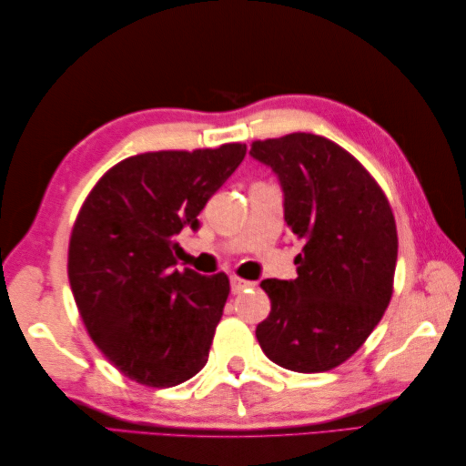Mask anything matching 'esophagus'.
<instances>
[{
  "label": "esophagus",
  "mask_w": 466,
  "mask_h": 466,
  "mask_svg": "<svg viewBox=\"0 0 466 466\" xmlns=\"http://www.w3.org/2000/svg\"><path fill=\"white\" fill-rule=\"evenodd\" d=\"M254 282H248V280H242L238 279V276H230V289H232V294H240L242 290L246 289H252Z\"/></svg>",
  "instance_id": "1"
}]
</instances>
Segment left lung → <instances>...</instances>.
I'll list each match as a JSON object with an SVG mask.
<instances>
[{
    "instance_id": "obj_1",
    "label": "left lung",
    "mask_w": 466,
    "mask_h": 466,
    "mask_svg": "<svg viewBox=\"0 0 466 466\" xmlns=\"http://www.w3.org/2000/svg\"><path fill=\"white\" fill-rule=\"evenodd\" d=\"M250 156L279 177L284 220L304 242L294 280L260 282L272 310L256 339L282 369L326 372L360 349L390 302L399 254L392 210L362 164L322 136L258 140Z\"/></svg>"
}]
</instances>
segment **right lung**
Instances as JSON below:
<instances>
[{
    "mask_svg": "<svg viewBox=\"0 0 466 466\" xmlns=\"http://www.w3.org/2000/svg\"><path fill=\"white\" fill-rule=\"evenodd\" d=\"M244 156V144L137 154L86 198L69 238V286L92 340L127 379L167 389L208 362L230 282L177 270L176 236L200 228L198 214Z\"/></svg>",
    "mask_w": 466,
    "mask_h": 466,
    "instance_id": "obj_1",
    "label": "right lung"
}]
</instances>
